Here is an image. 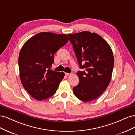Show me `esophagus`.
I'll use <instances>...</instances> for the list:
<instances>
[{"instance_id": "esophagus-1", "label": "esophagus", "mask_w": 135, "mask_h": 135, "mask_svg": "<svg viewBox=\"0 0 135 135\" xmlns=\"http://www.w3.org/2000/svg\"><path fill=\"white\" fill-rule=\"evenodd\" d=\"M71 74H70V73H65V75H66V76H69V75H70Z\"/></svg>"}]
</instances>
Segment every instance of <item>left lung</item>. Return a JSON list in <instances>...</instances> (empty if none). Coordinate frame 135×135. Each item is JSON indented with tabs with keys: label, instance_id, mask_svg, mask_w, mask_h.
Listing matches in <instances>:
<instances>
[{
	"label": "left lung",
	"instance_id": "1",
	"mask_svg": "<svg viewBox=\"0 0 135 135\" xmlns=\"http://www.w3.org/2000/svg\"><path fill=\"white\" fill-rule=\"evenodd\" d=\"M82 71L76 73L79 84L73 88L74 95L81 101L97 99L111 80L114 67L112 48L100 35L84 31L68 34Z\"/></svg>",
	"mask_w": 135,
	"mask_h": 135
}]
</instances>
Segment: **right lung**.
Returning <instances> with one entry per match:
<instances>
[{
	"label": "right lung",
	"instance_id": "add662e5",
	"mask_svg": "<svg viewBox=\"0 0 135 135\" xmlns=\"http://www.w3.org/2000/svg\"><path fill=\"white\" fill-rule=\"evenodd\" d=\"M68 40L66 34L42 32L32 36L21 48L18 57L20 78L34 99L42 101L56 92L65 73L50 69L55 53Z\"/></svg>",
	"mask_w": 135,
	"mask_h": 135
}]
</instances>
